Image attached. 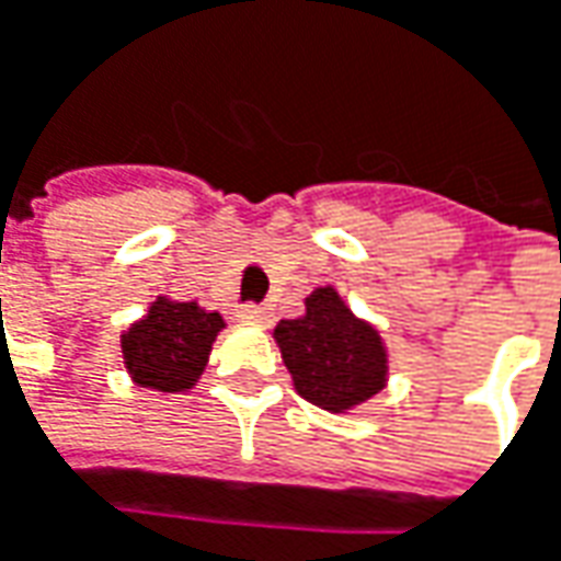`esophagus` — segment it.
<instances>
[{
    "label": "esophagus",
    "instance_id": "esophagus-1",
    "mask_svg": "<svg viewBox=\"0 0 561 561\" xmlns=\"http://www.w3.org/2000/svg\"><path fill=\"white\" fill-rule=\"evenodd\" d=\"M238 317H241L244 323H260V327H266V323L273 320V310L266 305H244L238 310Z\"/></svg>",
    "mask_w": 561,
    "mask_h": 561
}]
</instances>
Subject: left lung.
Here are the masks:
<instances>
[{
  "mask_svg": "<svg viewBox=\"0 0 561 561\" xmlns=\"http://www.w3.org/2000/svg\"><path fill=\"white\" fill-rule=\"evenodd\" d=\"M298 396L329 414H348L389 379V352L374 323L354 317L332 285L307 295L305 313L273 329Z\"/></svg>",
  "mask_w": 561,
  "mask_h": 561,
  "instance_id": "left-lung-1",
  "label": "left lung"
}]
</instances>
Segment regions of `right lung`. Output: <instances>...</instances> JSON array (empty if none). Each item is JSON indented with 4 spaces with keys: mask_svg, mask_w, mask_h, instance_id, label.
<instances>
[{
    "mask_svg": "<svg viewBox=\"0 0 561 561\" xmlns=\"http://www.w3.org/2000/svg\"><path fill=\"white\" fill-rule=\"evenodd\" d=\"M226 320L197 301L159 295L147 313L122 332L125 370L137 386L157 392H187L207 370L209 352Z\"/></svg>",
    "mask_w": 561,
    "mask_h": 561,
    "instance_id": "add662e5",
    "label": "right lung"
}]
</instances>
